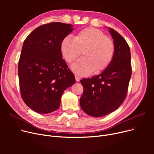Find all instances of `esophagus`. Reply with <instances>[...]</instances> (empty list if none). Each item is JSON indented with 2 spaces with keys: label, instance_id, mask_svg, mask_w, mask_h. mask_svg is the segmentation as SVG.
Here are the masks:
<instances>
[{
  "label": "esophagus",
  "instance_id": "1",
  "mask_svg": "<svg viewBox=\"0 0 154 154\" xmlns=\"http://www.w3.org/2000/svg\"><path fill=\"white\" fill-rule=\"evenodd\" d=\"M75 80L77 82H79V81H80V78L78 76V75H75Z\"/></svg>",
  "mask_w": 154,
  "mask_h": 154
}]
</instances>
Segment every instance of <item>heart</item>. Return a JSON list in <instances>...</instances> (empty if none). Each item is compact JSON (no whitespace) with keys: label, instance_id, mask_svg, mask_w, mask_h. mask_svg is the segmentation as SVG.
I'll use <instances>...</instances> for the list:
<instances>
[{"label":"heart","instance_id":"1","mask_svg":"<svg viewBox=\"0 0 154 154\" xmlns=\"http://www.w3.org/2000/svg\"><path fill=\"white\" fill-rule=\"evenodd\" d=\"M82 51L84 57L75 62L71 69L78 75L86 76L93 72L99 74L111 63L115 54V45L101 30L86 28L75 36L64 37L60 44V52L68 63L74 61Z\"/></svg>","mask_w":154,"mask_h":154}]
</instances>
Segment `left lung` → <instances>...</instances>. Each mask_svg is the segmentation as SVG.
<instances>
[{
	"label": "left lung",
	"mask_w": 154,
	"mask_h": 154,
	"mask_svg": "<svg viewBox=\"0 0 154 154\" xmlns=\"http://www.w3.org/2000/svg\"><path fill=\"white\" fill-rule=\"evenodd\" d=\"M108 29L114 39V59L101 74L80 80L84 87L80 107L87 114L94 117L108 115L121 106L126 97L132 75L130 47L117 31Z\"/></svg>",
	"instance_id": "obj_1"
}]
</instances>
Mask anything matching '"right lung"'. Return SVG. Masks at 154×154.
Masks as SVG:
<instances>
[{
    "mask_svg": "<svg viewBox=\"0 0 154 154\" xmlns=\"http://www.w3.org/2000/svg\"><path fill=\"white\" fill-rule=\"evenodd\" d=\"M73 26L52 22L40 26L24 40L18 66L22 98L39 114L58 109L62 94L75 82L62 59L60 44Z\"/></svg>",
    "mask_w": 154,
    "mask_h": 154,
    "instance_id": "right-lung-1",
    "label": "right lung"
}]
</instances>
